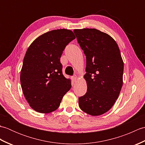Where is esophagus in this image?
Instances as JSON below:
<instances>
[{
	"mask_svg": "<svg viewBox=\"0 0 145 145\" xmlns=\"http://www.w3.org/2000/svg\"><path fill=\"white\" fill-rule=\"evenodd\" d=\"M77 79H78V77H77V76H76V75H73L72 76V80H73V82H76V80H77Z\"/></svg>",
	"mask_w": 145,
	"mask_h": 145,
	"instance_id": "1",
	"label": "esophagus"
}]
</instances>
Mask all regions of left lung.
I'll return each mask as SVG.
<instances>
[{
    "label": "left lung",
    "instance_id": "obj_1",
    "mask_svg": "<svg viewBox=\"0 0 145 145\" xmlns=\"http://www.w3.org/2000/svg\"><path fill=\"white\" fill-rule=\"evenodd\" d=\"M86 56L87 93L78 98L80 109L99 116L115 104L123 85L124 63L118 45L112 37L95 29H74Z\"/></svg>",
    "mask_w": 145,
    "mask_h": 145
}]
</instances>
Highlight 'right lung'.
Listing matches in <instances>:
<instances>
[{
	"instance_id": "1",
	"label": "right lung",
	"mask_w": 145,
	"mask_h": 145,
	"mask_svg": "<svg viewBox=\"0 0 145 145\" xmlns=\"http://www.w3.org/2000/svg\"><path fill=\"white\" fill-rule=\"evenodd\" d=\"M75 39L72 30H53L40 35L27 49L20 72L21 87L36 112L56 110L71 88V80L62 74L60 60L67 45Z\"/></svg>"
}]
</instances>
